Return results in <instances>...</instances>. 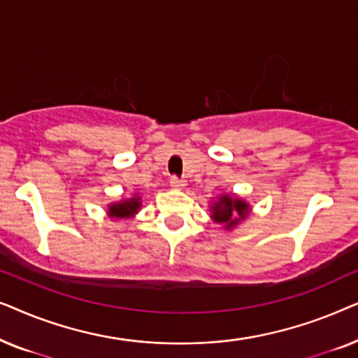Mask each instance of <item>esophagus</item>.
I'll use <instances>...</instances> for the list:
<instances>
[{
  "label": "esophagus",
  "instance_id": "34e87169",
  "mask_svg": "<svg viewBox=\"0 0 358 358\" xmlns=\"http://www.w3.org/2000/svg\"><path fill=\"white\" fill-rule=\"evenodd\" d=\"M184 185H185V180H184V179L178 178V176H173V178H171V187H174V189H182Z\"/></svg>",
  "mask_w": 358,
  "mask_h": 358
}]
</instances>
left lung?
I'll return each instance as SVG.
<instances>
[{
	"label": "left lung",
	"instance_id": "left-lung-1",
	"mask_svg": "<svg viewBox=\"0 0 358 358\" xmlns=\"http://www.w3.org/2000/svg\"><path fill=\"white\" fill-rule=\"evenodd\" d=\"M248 213L249 205L246 202H241L239 199H231L228 195H223L212 207V217L215 222L224 223L227 228L234 227L239 220L246 218Z\"/></svg>",
	"mask_w": 358,
	"mask_h": 358
}]
</instances>
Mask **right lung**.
Wrapping results in <instances>:
<instances>
[{"mask_svg": "<svg viewBox=\"0 0 358 358\" xmlns=\"http://www.w3.org/2000/svg\"><path fill=\"white\" fill-rule=\"evenodd\" d=\"M138 208H140V199H130V200H124L122 203L110 205L109 212L112 217L115 218H125L136 213V210Z\"/></svg>", "mask_w": 358, "mask_h": 358, "instance_id": "right-lung-1", "label": "right lung"}]
</instances>
